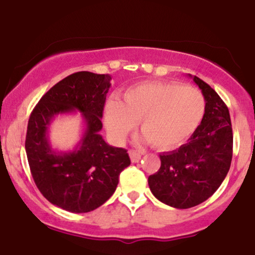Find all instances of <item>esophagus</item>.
<instances>
[{"mask_svg":"<svg viewBox=\"0 0 255 255\" xmlns=\"http://www.w3.org/2000/svg\"><path fill=\"white\" fill-rule=\"evenodd\" d=\"M129 156H130V161L131 162H138L141 160V154L137 153L135 150H129Z\"/></svg>","mask_w":255,"mask_h":255,"instance_id":"esophagus-1","label":"esophagus"}]
</instances>
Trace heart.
I'll return each mask as SVG.
<instances>
[{"instance_id":"obj_1","label":"heart","mask_w":255,"mask_h":255,"mask_svg":"<svg viewBox=\"0 0 255 255\" xmlns=\"http://www.w3.org/2000/svg\"><path fill=\"white\" fill-rule=\"evenodd\" d=\"M205 100L194 87L172 82H144L127 89L124 101L109 98L104 121L115 142H122L140 119V128L161 149L185 143L204 118Z\"/></svg>"}]
</instances>
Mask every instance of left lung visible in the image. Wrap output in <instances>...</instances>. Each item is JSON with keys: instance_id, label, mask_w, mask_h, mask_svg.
<instances>
[{"instance_id": "1", "label": "left lung", "mask_w": 255, "mask_h": 255, "mask_svg": "<svg viewBox=\"0 0 255 255\" xmlns=\"http://www.w3.org/2000/svg\"><path fill=\"white\" fill-rule=\"evenodd\" d=\"M206 106L201 124L178 149L160 154L161 167L148 185L157 200L170 207H194L212 196L226 178L233 155L230 112L211 86L192 76Z\"/></svg>"}]
</instances>
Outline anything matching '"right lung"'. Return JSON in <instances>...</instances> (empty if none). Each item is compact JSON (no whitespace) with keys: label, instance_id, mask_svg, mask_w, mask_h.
I'll list each match as a JSON object with an SVG mask.
<instances>
[{"label":"right lung","instance_id":"add662e5","mask_svg":"<svg viewBox=\"0 0 255 255\" xmlns=\"http://www.w3.org/2000/svg\"><path fill=\"white\" fill-rule=\"evenodd\" d=\"M111 80L108 74L74 73L51 87L29 118L25 153L34 181L50 204L72 213L104 205L130 165L127 150L111 146L100 134ZM76 111L85 124L82 138L73 151L55 150L47 128L59 115Z\"/></svg>","mask_w":255,"mask_h":255}]
</instances>
